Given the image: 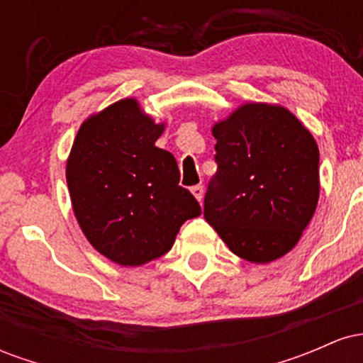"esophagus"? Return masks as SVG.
Wrapping results in <instances>:
<instances>
[{"mask_svg": "<svg viewBox=\"0 0 363 363\" xmlns=\"http://www.w3.org/2000/svg\"><path fill=\"white\" fill-rule=\"evenodd\" d=\"M191 193L194 194V198L198 199V201H201L203 194H205V187H203L201 184H196V186L191 187Z\"/></svg>", "mask_w": 363, "mask_h": 363, "instance_id": "34e87169", "label": "esophagus"}]
</instances>
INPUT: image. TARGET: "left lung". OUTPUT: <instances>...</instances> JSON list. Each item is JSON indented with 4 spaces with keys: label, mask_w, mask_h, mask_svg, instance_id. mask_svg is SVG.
<instances>
[{
    "label": "left lung",
    "mask_w": 363,
    "mask_h": 363,
    "mask_svg": "<svg viewBox=\"0 0 363 363\" xmlns=\"http://www.w3.org/2000/svg\"><path fill=\"white\" fill-rule=\"evenodd\" d=\"M218 170L205 218L235 256L272 262L295 247L319 199V148L289 109L244 104L213 129Z\"/></svg>",
    "instance_id": "left-lung-1"
}]
</instances>
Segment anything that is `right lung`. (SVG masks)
<instances>
[{
    "instance_id": "1",
    "label": "right lung",
    "mask_w": 363,
    "mask_h": 363,
    "mask_svg": "<svg viewBox=\"0 0 363 363\" xmlns=\"http://www.w3.org/2000/svg\"><path fill=\"white\" fill-rule=\"evenodd\" d=\"M165 124L123 99L83 121L66 162L78 225L102 256L140 266L170 251L181 225L201 215L179 186L176 158L155 147Z\"/></svg>"
}]
</instances>
